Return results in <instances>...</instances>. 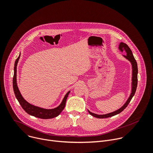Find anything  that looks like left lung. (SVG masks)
<instances>
[{
  "mask_svg": "<svg viewBox=\"0 0 153 153\" xmlns=\"http://www.w3.org/2000/svg\"><path fill=\"white\" fill-rule=\"evenodd\" d=\"M119 50L121 51H125L126 53V55H123V56L127 59L129 61H130V62L131 63L132 65V68H133V77H132V90H131V93L128 99L127 100V101L125 102V103L120 108H119V110L111 113H108V114H102V115H98L94 113H93L91 112H90L89 110L88 113L93 116L97 117V118H99V119H103V118H108L110 117H112L113 116H115L116 114H119L120 113H121L122 111H123V110L126 108V107L128 106V105L129 104V103L130 102L131 100L132 99L133 97L134 96L136 91V88H137V73H138V68H137V64L136 62V59H134L133 54L132 53L131 50H130V48H129V47L126 44V43H124L123 42H121L119 45Z\"/></svg>",
  "mask_w": 153,
  "mask_h": 153,
  "instance_id": "obj_1",
  "label": "left lung"
}]
</instances>
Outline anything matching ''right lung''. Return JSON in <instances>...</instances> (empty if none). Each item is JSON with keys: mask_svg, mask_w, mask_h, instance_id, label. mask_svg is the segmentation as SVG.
Wrapping results in <instances>:
<instances>
[{"mask_svg": "<svg viewBox=\"0 0 153 153\" xmlns=\"http://www.w3.org/2000/svg\"><path fill=\"white\" fill-rule=\"evenodd\" d=\"M20 54H19V57L15 61L14 63V76H13V90L14 92V94L16 96V99H17L18 102L20 104L21 106L22 107L24 110L30 115L34 116L36 117H38L40 119H52L54 117H57L59 116L60 113L62 111V110L64 109L65 106V104H66L67 99L68 96V94L70 92L68 91L66 95L65 96L62 103L59 106H58L57 108H55L54 109H44L38 106H36L34 105H33L30 103H29L28 102H27L24 97L22 96L19 88L17 85V80H16V73H17V65L19 61V59L20 58Z\"/></svg>", "mask_w": 153, "mask_h": 153, "instance_id": "1", "label": "right lung"}]
</instances>
